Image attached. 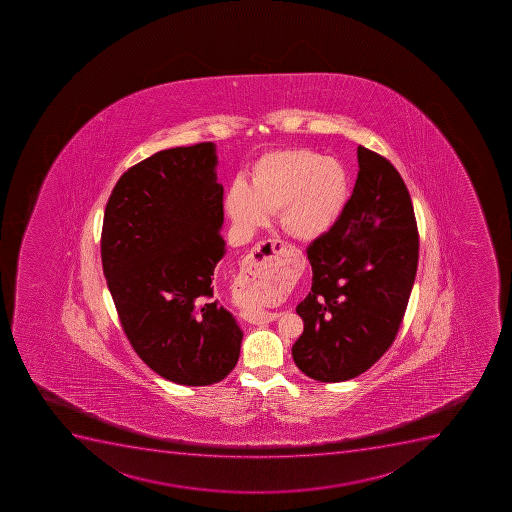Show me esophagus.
Segmentation results:
<instances>
[{"instance_id": "1", "label": "esophagus", "mask_w": 512, "mask_h": 512, "mask_svg": "<svg viewBox=\"0 0 512 512\" xmlns=\"http://www.w3.org/2000/svg\"><path fill=\"white\" fill-rule=\"evenodd\" d=\"M286 248V243L281 239H266L261 243L256 244L248 258L244 259L243 271L241 273L246 277L248 282L263 281L269 279L277 274L279 271V256H281L282 249ZM244 320L249 324H268L276 319L277 314L274 312L256 311L244 312Z\"/></svg>"}]
</instances>
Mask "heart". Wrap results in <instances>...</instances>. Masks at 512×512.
Returning <instances> with one entry per match:
<instances>
[{
	"mask_svg": "<svg viewBox=\"0 0 512 512\" xmlns=\"http://www.w3.org/2000/svg\"><path fill=\"white\" fill-rule=\"evenodd\" d=\"M349 173L334 158L306 149L277 150L254 163L248 188L236 183L226 195V211L238 231L249 235L279 211L284 230L312 241L327 235L349 201ZM281 289L269 287L253 294V304L276 301Z\"/></svg>",
	"mask_w": 512,
	"mask_h": 512,
	"instance_id": "1",
	"label": "heart"
}]
</instances>
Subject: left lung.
I'll list each match as a JSON object with an SVG mask.
<instances>
[{
    "instance_id": "left-lung-1",
    "label": "left lung",
    "mask_w": 512,
    "mask_h": 512,
    "mask_svg": "<svg viewBox=\"0 0 512 512\" xmlns=\"http://www.w3.org/2000/svg\"><path fill=\"white\" fill-rule=\"evenodd\" d=\"M344 213L307 248L312 287L296 307L304 332L292 359L307 377L345 382L382 357L405 316L418 266L410 193L387 158L359 145Z\"/></svg>"
}]
</instances>
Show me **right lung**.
Masks as SVG:
<instances>
[{"mask_svg":"<svg viewBox=\"0 0 512 512\" xmlns=\"http://www.w3.org/2000/svg\"><path fill=\"white\" fill-rule=\"evenodd\" d=\"M215 144L162 150L107 201L101 256L120 324L153 372L201 387L235 368L243 332L216 296L225 256Z\"/></svg>","mask_w":512,"mask_h":512,"instance_id":"add662e5","label":"right lung"}]
</instances>
